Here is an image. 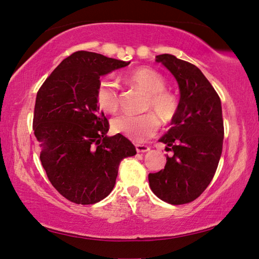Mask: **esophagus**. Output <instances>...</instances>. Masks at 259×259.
<instances>
[{
  "mask_svg": "<svg viewBox=\"0 0 259 259\" xmlns=\"http://www.w3.org/2000/svg\"><path fill=\"white\" fill-rule=\"evenodd\" d=\"M135 147H136L137 152H147L148 150L150 149V148L148 147L147 145H141V144H136Z\"/></svg>",
  "mask_w": 259,
  "mask_h": 259,
  "instance_id": "esophagus-1",
  "label": "esophagus"
}]
</instances>
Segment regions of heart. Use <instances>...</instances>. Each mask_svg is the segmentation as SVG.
Wrapping results in <instances>:
<instances>
[{
	"mask_svg": "<svg viewBox=\"0 0 259 259\" xmlns=\"http://www.w3.org/2000/svg\"><path fill=\"white\" fill-rule=\"evenodd\" d=\"M125 80L131 85L147 93L146 110L155 112L163 123H170L179 109V99L175 93L166 90L167 81L158 71L151 68H138L130 72ZM97 104L106 113L117 112L120 107L119 85L114 81L104 79L97 89ZM112 131L123 135L134 141H144L157 133L159 121L151 112L142 114L124 113L113 119Z\"/></svg>",
	"mask_w": 259,
	"mask_h": 259,
	"instance_id": "1",
	"label": "heart"
}]
</instances>
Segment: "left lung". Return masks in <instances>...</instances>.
Here are the masks:
<instances>
[{
    "mask_svg": "<svg viewBox=\"0 0 259 259\" xmlns=\"http://www.w3.org/2000/svg\"><path fill=\"white\" fill-rule=\"evenodd\" d=\"M162 62L177 80L179 109L172 126L159 140L171 147L164 169L149 174L150 188L158 198L171 205L194 201L210 184L223 151L224 121L222 102L196 65L171 54H160Z\"/></svg>",
    "mask_w": 259,
    "mask_h": 259,
    "instance_id": "obj_1",
    "label": "left lung"
}]
</instances>
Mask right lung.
Returning <instances> with one entry per match:
<instances>
[{
    "label": "right lung",
    "instance_id": "add662e5",
    "mask_svg": "<svg viewBox=\"0 0 259 259\" xmlns=\"http://www.w3.org/2000/svg\"><path fill=\"white\" fill-rule=\"evenodd\" d=\"M130 62L76 51L65 58L37 91L33 130L40 160L65 199L92 205L113 189L122 159L135 146L122 135L107 137L109 121L97 104L100 76Z\"/></svg>",
    "mask_w": 259,
    "mask_h": 259
}]
</instances>
